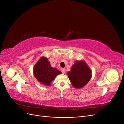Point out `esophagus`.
<instances>
[{
  "label": "esophagus",
  "mask_w": 124,
  "mask_h": 124,
  "mask_svg": "<svg viewBox=\"0 0 124 124\" xmlns=\"http://www.w3.org/2000/svg\"><path fill=\"white\" fill-rule=\"evenodd\" d=\"M65 71H66V69L65 68H62V73H65Z\"/></svg>",
  "instance_id": "esophagus-1"
}]
</instances>
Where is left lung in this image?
Listing matches in <instances>:
<instances>
[{"instance_id": "1", "label": "left lung", "mask_w": 124, "mask_h": 124, "mask_svg": "<svg viewBox=\"0 0 124 124\" xmlns=\"http://www.w3.org/2000/svg\"><path fill=\"white\" fill-rule=\"evenodd\" d=\"M92 71L84 62H76L71 71L67 73L72 86L76 88L83 87L92 77Z\"/></svg>"}]
</instances>
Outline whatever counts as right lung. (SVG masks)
Here are the masks:
<instances>
[{
  "label": "right lung",
  "mask_w": 124,
  "mask_h": 124,
  "mask_svg": "<svg viewBox=\"0 0 124 124\" xmlns=\"http://www.w3.org/2000/svg\"><path fill=\"white\" fill-rule=\"evenodd\" d=\"M60 73L61 71L52 68L47 58L43 57L39 60L33 68V74L37 80L47 86L50 85L52 81Z\"/></svg>",
  "instance_id": "1"
}]
</instances>
